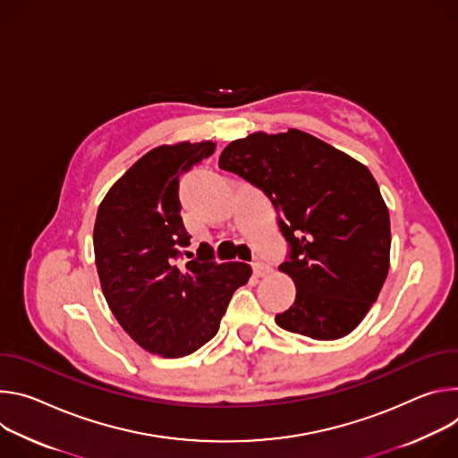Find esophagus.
<instances>
[{
    "instance_id": "esophagus-1",
    "label": "esophagus",
    "mask_w": 458,
    "mask_h": 458,
    "mask_svg": "<svg viewBox=\"0 0 458 458\" xmlns=\"http://www.w3.org/2000/svg\"><path fill=\"white\" fill-rule=\"evenodd\" d=\"M250 266H252V271H255L257 276H266L269 273V267L262 260H255Z\"/></svg>"
}]
</instances>
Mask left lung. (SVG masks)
Listing matches in <instances>:
<instances>
[{
    "instance_id": "obj_1",
    "label": "left lung",
    "mask_w": 458,
    "mask_h": 458,
    "mask_svg": "<svg viewBox=\"0 0 458 458\" xmlns=\"http://www.w3.org/2000/svg\"><path fill=\"white\" fill-rule=\"evenodd\" d=\"M218 165L259 187L278 215L289 245L280 269L296 298L276 324L313 340L349 335L389 271V213L369 169L296 129L231 141Z\"/></svg>"
}]
</instances>
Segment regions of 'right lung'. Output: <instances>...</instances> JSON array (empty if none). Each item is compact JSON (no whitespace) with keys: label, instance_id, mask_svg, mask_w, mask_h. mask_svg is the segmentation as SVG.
Segmentation results:
<instances>
[{"label":"right lung","instance_id":"right-lung-1","mask_svg":"<svg viewBox=\"0 0 458 458\" xmlns=\"http://www.w3.org/2000/svg\"><path fill=\"white\" fill-rule=\"evenodd\" d=\"M213 141L160 145L141 157L99 203L94 257L104 296L145 351L180 359L208 344L233 293L247 284L243 262L218 264L209 245L180 264L191 234L180 216V176L209 158Z\"/></svg>","mask_w":458,"mask_h":458}]
</instances>
